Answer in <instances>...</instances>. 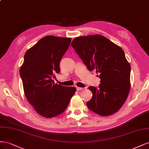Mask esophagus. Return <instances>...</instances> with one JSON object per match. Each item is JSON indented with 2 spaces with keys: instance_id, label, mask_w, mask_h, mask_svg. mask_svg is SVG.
<instances>
[{
  "instance_id": "obj_1",
  "label": "esophagus",
  "mask_w": 149,
  "mask_h": 149,
  "mask_svg": "<svg viewBox=\"0 0 149 149\" xmlns=\"http://www.w3.org/2000/svg\"><path fill=\"white\" fill-rule=\"evenodd\" d=\"M84 88H82V87H77V91H82L84 90Z\"/></svg>"
}]
</instances>
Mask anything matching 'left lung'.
I'll list each match as a JSON object with an SVG mask.
<instances>
[{
    "label": "left lung",
    "mask_w": 149,
    "mask_h": 149,
    "mask_svg": "<svg viewBox=\"0 0 149 149\" xmlns=\"http://www.w3.org/2000/svg\"><path fill=\"white\" fill-rule=\"evenodd\" d=\"M71 45L89 70L100 73L99 87H88L92 97L87 102L88 108L101 116L117 112L130 88V65L124 50L98 34L76 37Z\"/></svg>",
    "instance_id": "8db88e82"
}]
</instances>
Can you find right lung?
I'll list each match as a JSON object with an SVG mask.
<instances>
[{"label":"right lung","mask_w":149,"mask_h":149,"mask_svg":"<svg viewBox=\"0 0 149 149\" xmlns=\"http://www.w3.org/2000/svg\"><path fill=\"white\" fill-rule=\"evenodd\" d=\"M71 38L47 36L42 38L24 56L20 67L25 95L36 112L46 118L65 110L76 88L54 84V73L60 72L61 58L70 45Z\"/></svg>","instance_id":"right-lung-1"}]
</instances>
